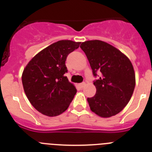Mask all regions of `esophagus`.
<instances>
[{
  "instance_id": "obj_1",
  "label": "esophagus",
  "mask_w": 152,
  "mask_h": 152,
  "mask_svg": "<svg viewBox=\"0 0 152 152\" xmlns=\"http://www.w3.org/2000/svg\"><path fill=\"white\" fill-rule=\"evenodd\" d=\"M79 86L81 87V88H83V87L85 86V82H82V83L79 84Z\"/></svg>"
}]
</instances>
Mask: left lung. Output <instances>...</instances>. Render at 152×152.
Segmentation results:
<instances>
[{"label": "left lung", "instance_id": "left-lung-1", "mask_svg": "<svg viewBox=\"0 0 152 152\" xmlns=\"http://www.w3.org/2000/svg\"><path fill=\"white\" fill-rule=\"evenodd\" d=\"M87 56L93 76L96 93L87 98L92 112L102 118L120 113L129 102L135 87V74L129 58L113 45L101 40H88L80 46Z\"/></svg>", "mask_w": 152, "mask_h": 152}]
</instances>
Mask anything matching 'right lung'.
<instances>
[{
  "instance_id": "right-lung-1",
  "label": "right lung",
  "mask_w": 152,
  "mask_h": 152,
  "mask_svg": "<svg viewBox=\"0 0 152 152\" xmlns=\"http://www.w3.org/2000/svg\"><path fill=\"white\" fill-rule=\"evenodd\" d=\"M81 42L59 40L35 55L24 68L22 83L31 105L45 115L53 117L68 108L76 89L67 76V55Z\"/></svg>"
}]
</instances>
